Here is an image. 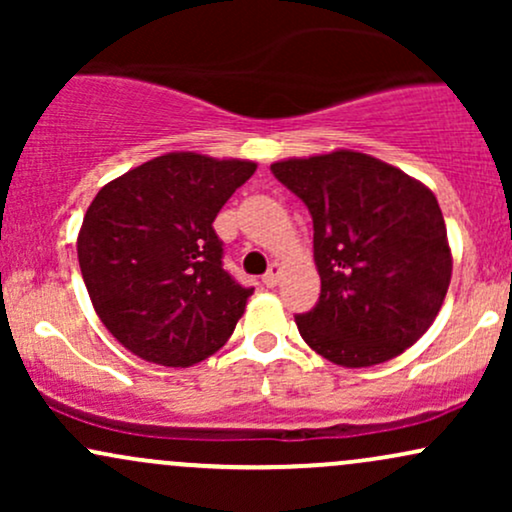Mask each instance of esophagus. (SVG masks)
Segmentation results:
<instances>
[{
  "mask_svg": "<svg viewBox=\"0 0 512 512\" xmlns=\"http://www.w3.org/2000/svg\"><path fill=\"white\" fill-rule=\"evenodd\" d=\"M279 276H281V264H276V262H272V264H269L267 274H264V276H262L264 286H267V289H274V286H276V284H279Z\"/></svg>",
  "mask_w": 512,
  "mask_h": 512,
  "instance_id": "obj_1",
  "label": "esophagus"
}]
</instances>
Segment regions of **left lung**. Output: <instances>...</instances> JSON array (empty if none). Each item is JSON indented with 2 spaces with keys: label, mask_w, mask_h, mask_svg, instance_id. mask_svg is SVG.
Returning a JSON list of instances; mask_svg holds the SVG:
<instances>
[{
  "label": "left lung",
  "mask_w": 512,
  "mask_h": 512,
  "mask_svg": "<svg viewBox=\"0 0 512 512\" xmlns=\"http://www.w3.org/2000/svg\"><path fill=\"white\" fill-rule=\"evenodd\" d=\"M313 216L320 301L296 315L310 349L344 368L419 342L448 293L452 252L438 199L380 158L337 149L272 163Z\"/></svg>",
  "instance_id": "1"
}]
</instances>
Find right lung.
Instances as JSON below:
<instances>
[{"label": "right lung", "mask_w": 512, "mask_h": 512, "mask_svg": "<svg viewBox=\"0 0 512 512\" xmlns=\"http://www.w3.org/2000/svg\"><path fill=\"white\" fill-rule=\"evenodd\" d=\"M255 161L173 151L93 197L76 252L96 315L149 363L187 368L228 342L252 289L223 269L214 223Z\"/></svg>", "instance_id": "1"}]
</instances>
